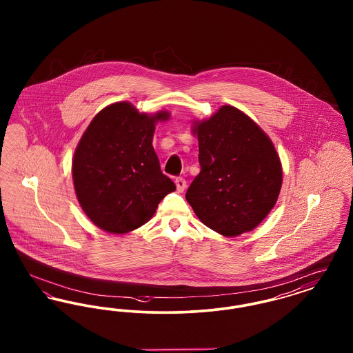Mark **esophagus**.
<instances>
[{
  "mask_svg": "<svg viewBox=\"0 0 353 353\" xmlns=\"http://www.w3.org/2000/svg\"><path fill=\"white\" fill-rule=\"evenodd\" d=\"M174 183H176V188H177L179 192H184L185 188H186V180H185V179H183V177H177Z\"/></svg>",
  "mask_w": 353,
  "mask_h": 353,
  "instance_id": "esophagus-1",
  "label": "esophagus"
}]
</instances>
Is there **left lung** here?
<instances>
[{"label":"left lung","mask_w":353,"mask_h":353,"mask_svg":"<svg viewBox=\"0 0 353 353\" xmlns=\"http://www.w3.org/2000/svg\"><path fill=\"white\" fill-rule=\"evenodd\" d=\"M201 172L186 201L203 225L225 236L256 228L278 200L282 165L272 141L233 105L194 121Z\"/></svg>","instance_id":"left-lung-1"}]
</instances>
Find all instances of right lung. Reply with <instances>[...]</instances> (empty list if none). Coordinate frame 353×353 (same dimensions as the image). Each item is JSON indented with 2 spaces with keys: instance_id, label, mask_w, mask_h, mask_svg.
I'll return each instance as SVG.
<instances>
[{
  "instance_id": "obj_1",
  "label": "right lung",
  "mask_w": 353,
  "mask_h": 353,
  "mask_svg": "<svg viewBox=\"0 0 353 353\" xmlns=\"http://www.w3.org/2000/svg\"><path fill=\"white\" fill-rule=\"evenodd\" d=\"M167 111L140 114L128 101L107 105L92 119L74 153L72 180L84 213L98 228L124 234L151 219L176 190L152 145L154 124Z\"/></svg>"
}]
</instances>
